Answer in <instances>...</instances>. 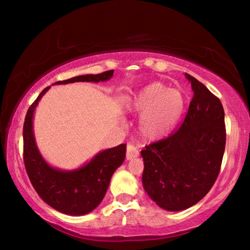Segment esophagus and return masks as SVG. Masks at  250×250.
<instances>
[{
    "instance_id": "esophagus-1",
    "label": "esophagus",
    "mask_w": 250,
    "mask_h": 250,
    "mask_svg": "<svg viewBox=\"0 0 250 250\" xmlns=\"http://www.w3.org/2000/svg\"><path fill=\"white\" fill-rule=\"evenodd\" d=\"M139 155V149L138 146H135L132 143H129L128 146H126V154H125V158L128 161L132 160L134 158H137Z\"/></svg>"
}]
</instances>
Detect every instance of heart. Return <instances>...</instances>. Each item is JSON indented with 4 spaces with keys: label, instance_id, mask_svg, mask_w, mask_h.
Returning a JSON list of instances; mask_svg holds the SVG:
<instances>
[{
    "label": "heart",
    "instance_id": "b5f03b06",
    "mask_svg": "<svg viewBox=\"0 0 250 250\" xmlns=\"http://www.w3.org/2000/svg\"><path fill=\"white\" fill-rule=\"evenodd\" d=\"M184 101L177 90L153 83L135 92L125 104L126 111L140 116L138 129L146 141L166 138L183 111Z\"/></svg>",
    "mask_w": 250,
    "mask_h": 250
}]
</instances>
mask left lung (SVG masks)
I'll list each match as a JSON object with an SVG mask.
<instances>
[{
	"label": "left lung",
	"instance_id": "left-lung-1",
	"mask_svg": "<svg viewBox=\"0 0 250 250\" xmlns=\"http://www.w3.org/2000/svg\"><path fill=\"white\" fill-rule=\"evenodd\" d=\"M193 98L174 134L146 146L143 188L161 208L179 211L200 202L216 181L226 143L222 103L202 83L185 74Z\"/></svg>",
	"mask_w": 250,
	"mask_h": 250
}]
</instances>
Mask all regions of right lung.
<instances>
[{
	"label": "right lung",
	"mask_w": 250,
	"mask_h": 250,
	"mask_svg": "<svg viewBox=\"0 0 250 250\" xmlns=\"http://www.w3.org/2000/svg\"><path fill=\"white\" fill-rule=\"evenodd\" d=\"M113 70L97 75L76 76L53 84L108 82ZM49 87L41 92L29 107L23 128L24 163L33 188L46 204L70 216H82L94 210L105 195L111 176L125 159L126 145L103 150L74 170L55 167L44 159L36 145L33 120L36 107Z\"/></svg>",
	"instance_id": "1"
}]
</instances>
